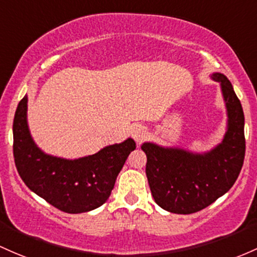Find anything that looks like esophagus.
<instances>
[{
	"label": "esophagus",
	"instance_id": "obj_1",
	"mask_svg": "<svg viewBox=\"0 0 257 257\" xmlns=\"http://www.w3.org/2000/svg\"><path fill=\"white\" fill-rule=\"evenodd\" d=\"M132 134H133L135 142L142 143L143 140L148 137V131H146L145 126L143 125H134L133 131H132Z\"/></svg>",
	"mask_w": 257,
	"mask_h": 257
}]
</instances>
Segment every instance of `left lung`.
Returning a JSON list of instances; mask_svg holds the SVG:
<instances>
[{
	"mask_svg": "<svg viewBox=\"0 0 257 257\" xmlns=\"http://www.w3.org/2000/svg\"><path fill=\"white\" fill-rule=\"evenodd\" d=\"M212 78L221 83L227 106L228 131L223 142L204 155L151 143L142 145L148 157L146 177L155 202L172 213L190 215L204 210L233 187L243 167V107L223 74L215 73Z\"/></svg>",
	"mask_w": 257,
	"mask_h": 257,
	"instance_id": "obj_1",
	"label": "left lung"
}]
</instances>
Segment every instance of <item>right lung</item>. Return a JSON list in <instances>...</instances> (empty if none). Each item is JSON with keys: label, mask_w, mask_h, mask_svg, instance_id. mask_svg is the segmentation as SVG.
<instances>
[{"label": "right lung", "mask_w": 257, "mask_h": 257, "mask_svg": "<svg viewBox=\"0 0 257 257\" xmlns=\"http://www.w3.org/2000/svg\"><path fill=\"white\" fill-rule=\"evenodd\" d=\"M24 96L13 120V156L17 171L30 190L58 210L81 213L95 210L107 201L115 179L135 142L103 148L97 154L79 160H64L44 154L30 137Z\"/></svg>", "instance_id": "obj_1"}]
</instances>
